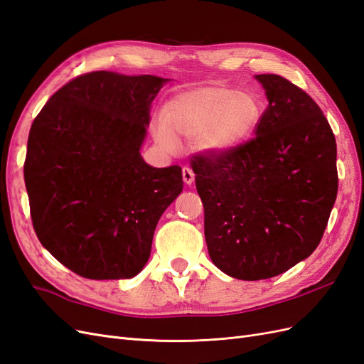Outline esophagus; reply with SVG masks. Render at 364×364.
I'll list each match as a JSON object with an SVG mask.
<instances>
[{
  "mask_svg": "<svg viewBox=\"0 0 364 364\" xmlns=\"http://www.w3.org/2000/svg\"><path fill=\"white\" fill-rule=\"evenodd\" d=\"M182 178H183V182L186 185H191L194 182V171L190 167H183L182 168Z\"/></svg>",
  "mask_w": 364,
  "mask_h": 364,
  "instance_id": "34e87169",
  "label": "esophagus"
}]
</instances>
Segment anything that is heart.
<instances>
[{
	"label": "heart",
	"mask_w": 364,
	"mask_h": 364,
	"mask_svg": "<svg viewBox=\"0 0 364 364\" xmlns=\"http://www.w3.org/2000/svg\"><path fill=\"white\" fill-rule=\"evenodd\" d=\"M262 118V105L253 92L226 86H206L176 94L165 103L153 136L165 151H176L178 138H194L209 153L240 147L253 135Z\"/></svg>",
	"instance_id": "obj_1"
}]
</instances>
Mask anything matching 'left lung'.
I'll return each mask as SVG.
<instances>
[{
  "instance_id": "obj_1",
  "label": "left lung",
  "mask_w": 364,
  "mask_h": 364,
  "mask_svg": "<svg viewBox=\"0 0 364 364\" xmlns=\"http://www.w3.org/2000/svg\"><path fill=\"white\" fill-rule=\"evenodd\" d=\"M269 105L255 136L225 153L191 159L215 266L259 281L308 258L334 206L337 146L322 109L278 74H258Z\"/></svg>"
}]
</instances>
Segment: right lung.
<instances>
[{
	"label": "right lung",
	"instance_id": "right-lung-1",
	"mask_svg": "<svg viewBox=\"0 0 364 364\" xmlns=\"http://www.w3.org/2000/svg\"><path fill=\"white\" fill-rule=\"evenodd\" d=\"M167 79L92 71L54 92L33 121L24 179L35 232L87 279L134 278L162 213L183 188L179 165L150 167L141 144Z\"/></svg>",
	"mask_w": 364,
	"mask_h": 364
}]
</instances>
